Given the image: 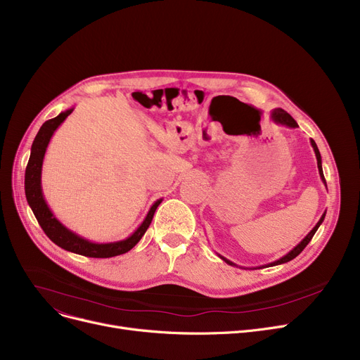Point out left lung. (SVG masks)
Listing matches in <instances>:
<instances>
[{
    "mask_svg": "<svg viewBox=\"0 0 360 360\" xmlns=\"http://www.w3.org/2000/svg\"><path fill=\"white\" fill-rule=\"evenodd\" d=\"M271 120L276 122V124H280V125H285V127H289V128H297L299 125H297V122L289 115V113L286 112V110H283V109H280V108H277V109H274L273 112H271ZM311 146H312V148H314V151H315V156H316V163H318V170H319V176H321V179H323V182H324V185L327 186V184H326V178H324V172H323V163H321V155H319V150H318V147H316V144H315V141L314 140H311ZM324 217H326V212H324V214L321 216V219L318 220V223L314 226V229L304 238L302 239L296 247L292 250V251H289L285 257H281V258H278L277 261H273V262H270V264H266V266H259V267H255V269H266V267H274V266H278V264H285V262H289L290 259H293V258H296L302 251L305 250V247L307 245L311 242V239H312V236L315 235V232L318 231V228L321 226V223L324 221ZM219 257L226 262V264H229V266H236L235 262H232V261H229L228 258H224V257H221L220 254H219ZM238 267V266H236Z\"/></svg>",
    "mask_w": 360,
    "mask_h": 360,
    "instance_id": "8db88e82",
    "label": "left lung"
}]
</instances>
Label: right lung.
<instances>
[{
    "label": "right lung",
    "instance_id": "obj_1",
    "mask_svg": "<svg viewBox=\"0 0 360 360\" xmlns=\"http://www.w3.org/2000/svg\"><path fill=\"white\" fill-rule=\"evenodd\" d=\"M72 110L74 108H70L61 112L58 117L46 121L41 127L39 132L36 134L30 148V158L26 166V174H25L26 200L30 205L37 223L41 224V228L44 229L46 236L63 250L79 254V255L90 257V258H110V257L125 254L136 247L139 240L146 233V231L148 229L151 219H153L156 209L162 202V198L155 201V204L150 207V210L146 219L143 220V223L128 238L117 242H108V243L91 242L77 233H74L68 228H65V226L53 216V213L51 212V209L45 201V197L42 193V165L46 153V147L53 136L55 129L65 121V118Z\"/></svg>",
    "mask_w": 360,
    "mask_h": 360
}]
</instances>
